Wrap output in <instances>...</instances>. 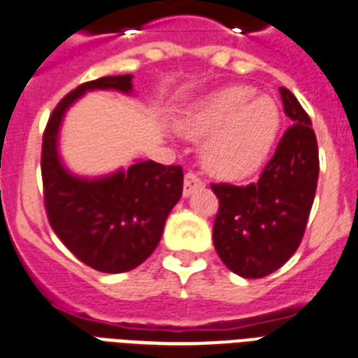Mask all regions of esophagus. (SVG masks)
<instances>
[{"label": "esophagus", "instance_id": "1", "mask_svg": "<svg viewBox=\"0 0 358 358\" xmlns=\"http://www.w3.org/2000/svg\"><path fill=\"white\" fill-rule=\"evenodd\" d=\"M204 182L199 178L195 173H187L184 176V197H189L191 193H195L197 189H203Z\"/></svg>", "mask_w": 358, "mask_h": 358}]
</instances>
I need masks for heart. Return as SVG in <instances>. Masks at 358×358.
<instances>
[{
	"mask_svg": "<svg viewBox=\"0 0 358 358\" xmlns=\"http://www.w3.org/2000/svg\"><path fill=\"white\" fill-rule=\"evenodd\" d=\"M180 133L204 141L201 159L217 178L242 180L263 167L276 146L282 114L270 95L231 86L204 97L180 120Z\"/></svg>",
	"mask_w": 358,
	"mask_h": 358,
	"instance_id": "1",
	"label": "heart"
}]
</instances>
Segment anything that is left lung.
<instances>
[{"label":"left lung","instance_id":"1","mask_svg":"<svg viewBox=\"0 0 358 358\" xmlns=\"http://www.w3.org/2000/svg\"><path fill=\"white\" fill-rule=\"evenodd\" d=\"M293 125L283 133L261 178L250 185L212 184L220 199L214 245L242 278H264L291 259L306 231L319 176L312 120L287 88H280Z\"/></svg>","mask_w":358,"mask_h":358}]
</instances>
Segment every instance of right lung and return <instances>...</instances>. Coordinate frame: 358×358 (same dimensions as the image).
<instances>
[{"label": "right lung", "mask_w": 358, "mask_h": 358, "mask_svg": "<svg viewBox=\"0 0 358 358\" xmlns=\"http://www.w3.org/2000/svg\"><path fill=\"white\" fill-rule=\"evenodd\" d=\"M92 90L133 94V75L103 76L80 84L54 108L41 154L48 222L71 253L92 268L118 274L144 263L159 244L169 212L182 197L180 165L135 161L127 171L84 178L65 169L58 152L65 113Z\"/></svg>", "instance_id": "right-lung-1"}]
</instances>
